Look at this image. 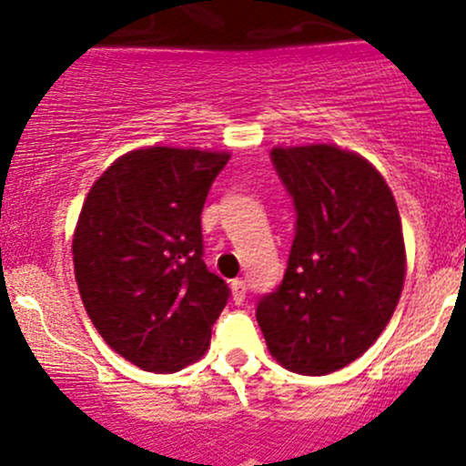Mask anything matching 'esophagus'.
Returning a JSON list of instances; mask_svg holds the SVG:
<instances>
[{"instance_id": "esophagus-1", "label": "esophagus", "mask_w": 466, "mask_h": 466, "mask_svg": "<svg viewBox=\"0 0 466 466\" xmlns=\"http://www.w3.org/2000/svg\"><path fill=\"white\" fill-rule=\"evenodd\" d=\"M246 292H248L246 281H243V279H234V281H232V299H234V303H237V306H241V303L246 301Z\"/></svg>"}]
</instances>
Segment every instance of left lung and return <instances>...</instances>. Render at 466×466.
Returning <instances> with one entry per match:
<instances>
[{
	"mask_svg": "<svg viewBox=\"0 0 466 466\" xmlns=\"http://www.w3.org/2000/svg\"><path fill=\"white\" fill-rule=\"evenodd\" d=\"M270 158L297 212L283 281L258 299L274 360L328 375L375 344L406 274L398 205L373 165L335 145L274 147Z\"/></svg>",
	"mask_w": 466,
	"mask_h": 466,
	"instance_id": "8db88e82",
	"label": "left lung"
}]
</instances>
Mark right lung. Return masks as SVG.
<instances>
[{
  "label": "right lung",
  "instance_id": "1",
  "mask_svg": "<svg viewBox=\"0 0 466 466\" xmlns=\"http://www.w3.org/2000/svg\"><path fill=\"white\" fill-rule=\"evenodd\" d=\"M229 154L149 147L93 183L76 234L82 303L102 339L149 373L203 357L229 299L203 261L200 212Z\"/></svg>",
  "mask_w": 466,
  "mask_h": 466
}]
</instances>
